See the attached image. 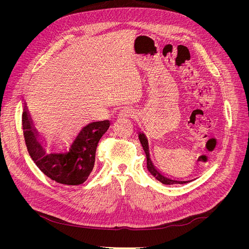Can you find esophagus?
I'll return each instance as SVG.
<instances>
[{
	"label": "esophagus",
	"mask_w": 249,
	"mask_h": 249,
	"mask_svg": "<svg viewBox=\"0 0 249 249\" xmlns=\"http://www.w3.org/2000/svg\"><path fill=\"white\" fill-rule=\"evenodd\" d=\"M134 114H135L134 109H132L130 107H124L118 111L117 116L118 117H132V116H134Z\"/></svg>",
	"instance_id": "1"
}]
</instances>
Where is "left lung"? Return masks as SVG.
<instances>
[{
	"label": "left lung",
	"mask_w": 249,
	"mask_h": 249,
	"mask_svg": "<svg viewBox=\"0 0 249 249\" xmlns=\"http://www.w3.org/2000/svg\"><path fill=\"white\" fill-rule=\"evenodd\" d=\"M138 138L140 140V143H141V145L143 147V150H144L145 156H146L147 170L149 171L150 175H152L156 179L159 180V182H161L164 185H175V184H187V183L192 182V180H194V179H196V178H190V179L175 178H171L167 175H165V173H163L162 171H160L155 166L152 159H150L148 140H147V137L145 136V134L143 132H138Z\"/></svg>",
	"instance_id": "1"
}]
</instances>
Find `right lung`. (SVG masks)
I'll return each instance as SVG.
<instances>
[{
	"mask_svg": "<svg viewBox=\"0 0 249 249\" xmlns=\"http://www.w3.org/2000/svg\"><path fill=\"white\" fill-rule=\"evenodd\" d=\"M21 120L28 152L37 167L55 182L71 186L81 185L88 178L97 144L110 126L109 120L89 123L73 138L69 149L49 153L46 138L35 127L26 103Z\"/></svg>",
	"mask_w": 249,
	"mask_h": 249,
	"instance_id": "obj_1",
	"label": "right lung"
}]
</instances>
